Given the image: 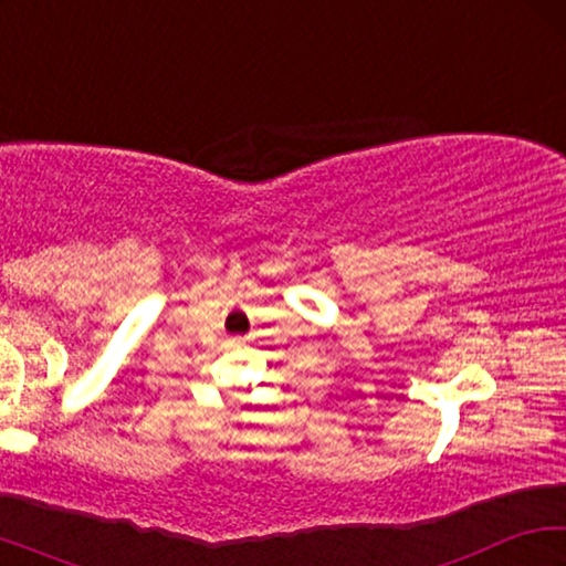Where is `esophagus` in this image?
<instances>
[{
    "instance_id": "1",
    "label": "esophagus",
    "mask_w": 566,
    "mask_h": 566,
    "mask_svg": "<svg viewBox=\"0 0 566 566\" xmlns=\"http://www.w3.org/2000/svg\"><path fill=\"white\" fill-rule=\"evenodd\" d=\"M229 344H239V339H232V342H229Z\"/></svg>"
}]
</instances>
